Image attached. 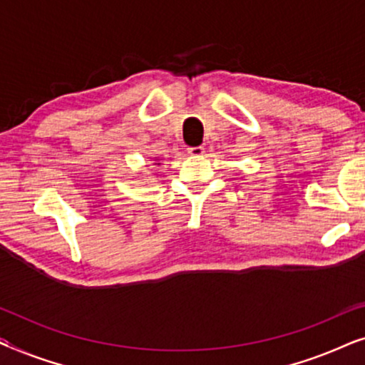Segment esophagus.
Instances as JSON below:
<instances>
[{"mask_svg": "<svg viewBox=\"0 0 365 365\" xmlns=\"http://www.w3.org/2000/svg\"><path fill=\"white\" fill-rule=\"evenodd\" d=\"M187 153L191 154V156H201V154L204 153V148L202 146H191V148H187Z\"/></svg>", "mask_w": 365, "mask_h": 365, "instance_id": "esophagus-1", "label": "esophagus"}]
</instances>
